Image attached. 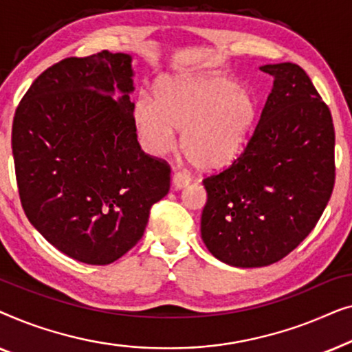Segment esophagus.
I'll return each instance as SVG.
<instances>
[{
	"label": "esophagus",
	"instance_id": "esophagus-1",
	"mask_svg": "<svg viewBox=\"0 0 352 352\" xmlns=\"http://www.w3.org/2000/svg\"><path fill=\"white\" fill-rule=\"evenodd\" d=\"M190 182V175L187 171H175L173 175V186L175 189H182Z\"/></svg>",
	"mask_w": 352,
	"mask_h": 352
}]
</instances>
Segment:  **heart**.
<instances>
[{
  "label": "heart",
  "mask_w": 352,
  "mask_h": 352,
  "mask_svg": "<svg viewBox=\"0 0 352 352\" xmlns=\"http://www.w3.org/2000/svg\"><path fill=\"white\" fill-rule=\"evenodd\" d=\"M258 120L252 91L219 74L163 76L153 102L136 100L133 122L144 148L162 155L181 133V151L197 170L214 171L240 157Z\"/></svg>",
  "instance_id": "obj_1"
}]
</instances>
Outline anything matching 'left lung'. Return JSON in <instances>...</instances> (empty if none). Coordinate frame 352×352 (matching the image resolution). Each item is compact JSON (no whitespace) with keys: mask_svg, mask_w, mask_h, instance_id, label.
Returning <instances> with one entry per match:
<instances>
[{"mask_svg":"<svg viewBox=\"0 0 352 352\" xmlns=\"http://www.w3.org/2000/svg\"><path fill=\"white\" fill-rule=\"evenodd\" d=\"M272 75L258 126L228 170L204 179L201 240L229 266L263 267L305 240L335 184L331 113L300 65L259 67Z\"/></svg>","mask_w":352,"mask_h":352,"instance_id":"left-lung-1","label":"left lung"}]
</instances>
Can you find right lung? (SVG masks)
I'll return each instance as SVG.
<instances>
[{
  "label": "right lung",
  "mask_w": 352,
  "mask_h": 352,
  "mask_svg": "<svg viewBox=\"0 0 352 352\" xmlns=\"http://www.w3.org/2000/svg\"><path fill=\"white\" fill-rule=\"evenodd\" d=\"M133 57H69L33 81L12 122L22 208L67 256L104 266L129 252L170 190L166 162L141 151Z\"/></svg>",
  "instance_id": "obj_1"
}]
</instances>
